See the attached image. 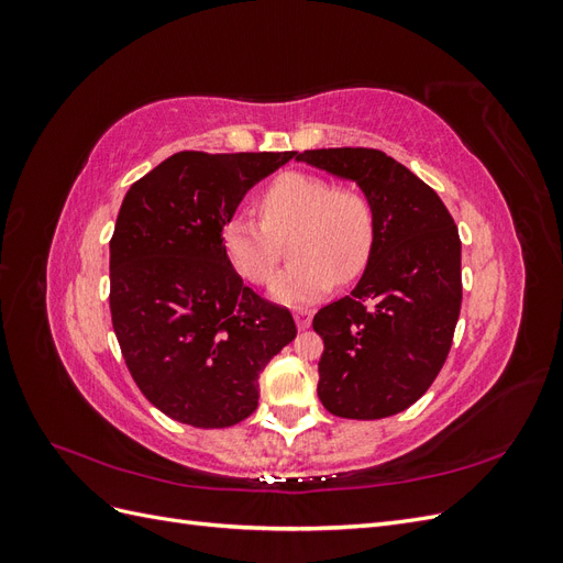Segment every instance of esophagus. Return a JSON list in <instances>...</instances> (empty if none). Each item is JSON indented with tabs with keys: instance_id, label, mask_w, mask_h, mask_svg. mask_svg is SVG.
I'll return each mask as SVG.
<instances>
[{
	"instance_id": "esophagus-1",
	"label": "esophagus",
	"mask_w": 563,
	"mask_h": 563,
	"mask_svg": "<svg viewBox=\"0 0 563 563\" xmlns=\"http://www.w3.org/2000/svg\"><path fill=\"white\" fill-rule=\"evenodd\" d=\"M294 317H296V323H298V329L302 331V329H308V327H310V321H312V310H305V308H298V310H294Z\"/></svg>"
}]
</instances>
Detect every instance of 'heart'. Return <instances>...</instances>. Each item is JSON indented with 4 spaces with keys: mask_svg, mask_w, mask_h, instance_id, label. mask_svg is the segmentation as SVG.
<instances>
[{
    "mask_svg": "<svg viewBox=\"0 0 563 563\" xmlns=\"http://www.w3.org/2000/svg\"><path fill=\"white\" fill-rule=\"evenodd\" d=\"M263 223L234 216L223 244L232 267L251 284H269L282 263V246L294 265L272 284V296L284 302H308L338 282L360 277L376 242V207L352 185L305 172H286L261 195Z\"/></svg>",
    "mask_w": 563,
    "mask_h": 563,
    "instance_id": "b5f03b06",
    "label": "heart"
}]
</instances>
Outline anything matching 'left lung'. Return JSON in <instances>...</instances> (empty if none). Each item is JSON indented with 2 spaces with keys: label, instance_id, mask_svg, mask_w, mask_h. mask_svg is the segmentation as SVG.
Returning <instances> with one entry per match:
<instances>
[{
  "label": "left lung",
  "instance_id": "1",
  "mask_svg": "<svg viewBox=\"0 0 563 563\" xmlns=\"http://www.w3.org/2000/svg\"><path fill=\"white\" fill-rule=\"evenodd\" d=\"M294 157L354 180L376 207L360 284L312 321L323 340L317 395L338 418L395 416L430 389L449 356L463 302L457 228L432 187L380 150Z\"/></svg>",
  "mask_w": 563,
  "mask_h": 563
}]
</instances>
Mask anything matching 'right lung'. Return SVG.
<instances>
[{
  "label": "right lung",
  "mask_w": 563,
  "mask_h": 563,
  "mask_svg": "<svg viewBox=\"0 0 563 563\" xmlns=\"http://www.w3.org/2000/svg\"><path fill=\"white\" fill-rule=\"evenodd\" d=\"M296 152L185 150L135 180L110 240V312L131 378L162 413L218 430L258 406V378L296 321L232 267L223 228Z\"/></svg>",
  "instance_id": "add662e5"
}]
</instances>
